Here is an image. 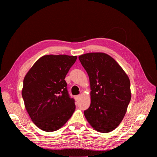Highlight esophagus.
<instances>
[{"label": "esophagus", "instance_id": "34e87169", "mask_svg": "<svg viewBox=\"0 0 157 157\" xmlns=\"http://www.w3.org/2000/svg\"><path fill=\"white\" fill-rule=\"evenodd\" d=\"M80 95H78V96H75V100H76V101H78V99H80Z\"/></svg>", "mask_w": 157, "mask_h": 157}]
</instances>
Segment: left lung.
<instances>
[{"instance_id": "obj_1", "label": "left lung", "mask_w": 157, "mask_h": 157, "mask_svg": "<svg viewBox=\"0 0 157 157\" xmlns=\"http://www.w3.org/2000/svg\"><path fill=\"white\" fill-rule=\"evenodd\" d=\"M78 59L88 75L91 103L84 111L92 127L107 133L120 124L131 99L130 82L128 75L110 56L88 53Z\"/></svg>"}]
</instances>
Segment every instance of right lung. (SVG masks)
I'll return each mask as SVG.
<instances>
[{
  "label": "right lung",
  "instance_id": "right-lung-1",
  "mask_svg": "<svg viewBox=\"0 0 157 157\" xmlns=\"http://www.w3.org/2000/svg\"><path fill=\"white\" fill-rule=\"evenodd\" d=\"M77 56L46 55L38 59L23 80L22 97L33 123L45 132L62 127L75 110L65 80Z\"/></svg>",
  "mask_w": 157,
  "mask_h": 157
}]
</instances>
